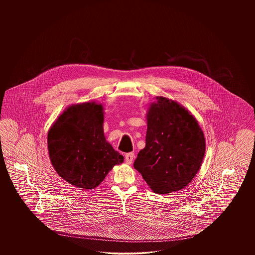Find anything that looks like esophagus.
Here are the masks:
<instances>
[{
  "mask_svg": "<svg viewBox=\"0 0 255 255\" xmlns=\"http://www.w3.org/2000/svg\"><path fill=\"white\" fill-rule=\"evenodd\" d=\"M133 158H134L133 153H127V154L125 155V162H126L127 164H131L132 161H133Z\"/></svg>",
  "mask_w": 255,
  "mask_h": 255,
  "instance_id": "1",
  "label": "esophagus"
}]
</instances>
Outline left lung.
<instances>
[{
    "label": "left lung",
    "instance_id": "obj_1",
    "mask_svg": "<svg viewBox=\"0 0 255 255\" xmlns=\"http://www.w3.org/2000/svg\"><path fill=\"white\" fill-rule=\"evenodd\" d=\"M145 147L133 162L149 187L168 194L186 187L201 168L206 139L194 116L180 103L157 97L146 114Z\"/></svg>",
    "mask_w": 255,
    "mask_h": 255
}]
</instances>
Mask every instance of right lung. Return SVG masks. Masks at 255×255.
Here are the masks:
<instances>
[{
  "instance_id": "1",
  "label": "right lung",
  "mask_w": 255,
  "mask_h": 255,
  "mask_svg": "<svg viewBox=\"0 0 255 255\" xmlns=\"http://www.w3.org/2000/svg\"><path fill=\"white\" fill-rule=\"evenodd\" d=\"M103 122V105L87 101L66 108L49 128L51 165L74 187L95 189L115 165L124 160L106 140Z\"/></svg>"
}]
</instances>
